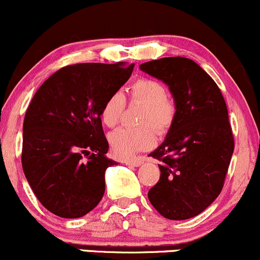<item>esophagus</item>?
Returning <instances> with one entry per match:
<instances>
[{
    "mask_svg": "<svg viewBox=\"0 0 260 260\" xmlns=\"http://www.w3.org/2000/svg\"><path fill=\"white\" fill-rule=\"evenodd\" d=\"M124 163L127 166H132V167H139L143 165V159L142 158H133V159H127L124 160Z\"/></svg>",
    "mask_w": 260,
    "mask_h": 260,
    "instance_id": "obj_1",
    "label": "esophagus"
}]
</instances>
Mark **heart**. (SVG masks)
<instances>
[{
	"mask_svg": "<svg viewBox=\"0 0 260 260\" xmlns=\"http://www.w3.org/2000/svg\"><path fill=\"white\" fill-rule=\"evenodd\" d=\"M132 100L144 105L141 128L121 127L109 133L108 141L113 154L118 158H128L139 151L154 146L155 135L151 124L157 132L163 133L171 127L176 116V105L166 97V89L159 82L149 78H141L133 82L129 88ZM125 100L121 92H114L106 100L101 111V118L108 127H114L119 121L124 109Z\"/></svg>",
	"mask_w": 260,
	"mask_h": 260,
	"instance_id": "1",
	"label": "heart"
}]
</instances>
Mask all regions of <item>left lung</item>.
<instances>
[{"mask_svg":"<svg viewBox=\"0 0 260 260\" xmlns=\"http://www.w3.org/2000/svg\"><path fill=\"white\" fill-rule=\"evenodd\" d=\"M165 82L176 116L165 141L149 155L160 160V178L148 192L160 215L184 220L201 214L222 190L234 151L220 89L194 61L166 57L139 66Z\"/></svg>","mask_w":260,"mask_h":260,"instance_id":"obj_1","label":"left lung"}]
</instances>
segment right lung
Here are the masks:
<instances>
[{"instance_id":"obj_1","label":"right lung","mask_w":260,"mask_h":260,"mask_svg":"<svg viewBox=\"0 0 260 260\" xmlns=\"http://www.w3.org/2000/svg\"><path fill=\"white\" fill-rule=\"evenodd\" d=\"M133 67L125 62L67 66L32 98L23 121L22 168L38 201L53 214L83 217L105 194L106 169L117 163L106 155L101 111Z\"/></svg>"}]
</instances>
